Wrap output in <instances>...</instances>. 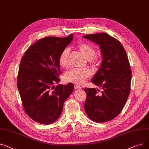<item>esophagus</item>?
Masks as SVG:
<instances>
[{"label": "esophagus", "instance_id": "34e87169", "mask_svg": "<svg viewBox=\"0 0 149 149\" xmlns=\"http://www.w3.org/2000/svg\"><path fill=\"white\" fill-rule=\"evenodd\" d=\"M82 88V87L81 86H79L77 85H74V88L76 89V90H78V89H81Z\"/></svg>", "mask_w": 149, "mask_h": 149}]
</instances>
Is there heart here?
Segmentation results:
<instances>
[{
	"mask_svg": "<svg viewBox=\"0 0 149 149\" xmlns=\"http://www.w3.org/2000/svg\"><path fill=\"white\" fill-rule=\"evenodd\" d=\"M77 48L86 58L90 59V62L92 64H94L97 62V58L94 56L95 49L94 46L90 44L82 42L77 46ZM69 52L70 49L68 48H65L61 52L59 56V64L61 67L63 68L68 67ZM91 76V72L88 68H74L66 73L65 79L67 82L81 85L85 84Z\"/></svg>",
	"mask_w": 149,
	"mask_h": 149,
	"instance_id": "1",
	"label": "heart"
}]
</instances>
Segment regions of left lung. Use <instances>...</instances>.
I'll return each mask as SVG.
<instances>
[{
  "mask_svg": "<svg viewBox=\"0 0 149 149\" xmlns=\"http://www.w3.org/2000/svg\"><path fill=\"white\" fill-rule=\"evenodd\" d=\"M83 38L98 45L102 55L100 67L91 80L102 91L84 88V109L91 120L104 123L123 109L130 93L132 72L126 50L118 40L107 33L85 35Z\"/></svg>",
  "mask_w": 149,
  "mask_h": 149,
  "instance_id": "obj_1",
  "label": "left lung"
}]
</instances>
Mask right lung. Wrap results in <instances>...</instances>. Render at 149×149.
Returning a JSON list of instances; mask_svg holds the SVG:
<instances>
[{"label": "right lung", "mask_w": 149, "mask_h": 149, "mask_svg": "<svg viewBox=\"0 0 149 149\" xmlns=\"http://www.w3.org/2000/svg\"><path fill=\"white\" fill-rule=\"evenodd\" d=\"M73 38L48 37L31 46L22 57L17 77V87L24 109L37 123L50 125L63 111L66 99L74 90L73 83L60 82L59 56Z\"/></svg>", "instance_id": "obj_1"}]
</instances>
